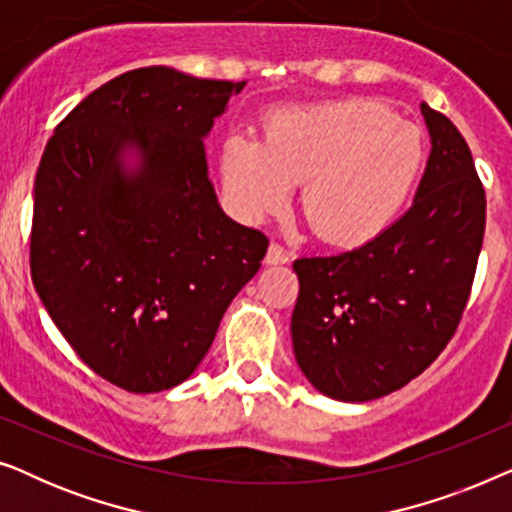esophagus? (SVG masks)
Returning a JSON list of instances; mask_svg holds the SVG:
<instances>
[{"label":"esophagus","mask_w":512,"mask_h":512,"mask_svg":"<svg viewBox=\"0 0 512 512\" xmlns=\"http://www.w3.org/2000/svg\"><path fill=\"white\" fill-rule=\"evenodd\" d=\"M289 261H291L289 251H286L284 247H279V244H270L268 254H265V263H268V265H284Z\"/></svg>","instance_id":"obj_1"}]
</instances>
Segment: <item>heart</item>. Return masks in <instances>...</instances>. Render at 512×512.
I'll use <instances>...</instances> for the list:
<instances>
[{
	"mask_svg": "<svg viewBox=\"0 0 512 512\" xmlns=\"http://www.w3.org/2000/svg\"><path fill=\"white\" fill-rule=\"evenodd\" d=\"M424 137L373 100H342L270 116L263 139L230 132L221 179L230 205L258 223L300 184V212L321 240L359 244L380 235L415 191Z\"/></svg>",
	"mask_w": 512,
	"mask_h": 512,
	"instance_id": "b5f03b06",
	"label": "heart"
}]
</instances>
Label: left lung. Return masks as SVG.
I'll use <instances>...</instances> for the list:
<instances>
[{"label": "left lung", "mask_w": 512, "mask_h": 512, "mask_svg": "<svg viewBox=\"0 0 512 512\" xmlns=\"http://www.w3.org/2000/svg\"><path fill=\"white\" fill-rule=\"evenodd\" d=\"M419 109L431 153L408 212L352 251L293 263V354L307 382L335 401H373L424 373L471 293L485 191L450 118Z\"/></svg>", "instance_id": "obj_1"}]
</instances>
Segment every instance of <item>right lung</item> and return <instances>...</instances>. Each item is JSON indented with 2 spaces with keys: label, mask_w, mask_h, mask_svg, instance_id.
<instances>
[{
  "label": "right lung",
  "mask_w": 512,
  "mask_h": 512,
  "mask_svg": "<svg viewBox=\"0 0 512 512\" xmlns=\"http://www.w3.org/2000/svg\"><path fill=\"white\" fill-rule=\"evenodd\" d=\"M242 88L132 69L76 104L41 156L34 289L79 359L132 394L195 373L268 251L209 179L205 139Z\"/></svg>",
  "instance_id": "obj_1"
}]
</instances>
